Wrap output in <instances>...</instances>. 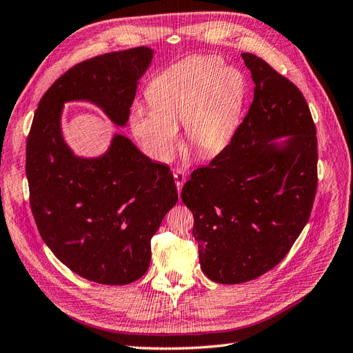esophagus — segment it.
<instances>
[{"label": "esophagus", "mask_w": 353, "mask_h": 353, "mask_svg": "<svg viewBox=\"0 0 353 353\" xmlns=\"http://www.w3.org/2000/svg\"><path fill=\"white\" fill-rule=\"evenodd\" d=\"M173 176H174V182H176V186H177V191L180 192V191H182V188H183L185 182H186V174H185V171H183V170H180V168H177V170H174V171H173Z\"/></svg>", "instance_id": "esophagus-1"}]
</instances>
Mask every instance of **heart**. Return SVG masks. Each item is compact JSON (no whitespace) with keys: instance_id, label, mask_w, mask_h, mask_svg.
<instances>
[{"instance_id":"b5f03b06","label":"heart","mask_w":353,"mask_h":353,"mask_svg":"<svg viewBox=\"0 0 353 353\" xmlns=\"http://www.w3.org/2000/svg\"><path fill=\"white\" fill-rule=\"evenodd\" d=\"M146 98L150 108L135 105L130 126L150 158L168 162L174 157L180 123L198 155L214 158L230 146L239 130L246 80L219 58L196 57L153 79Z\"/></svg>"}]
</instances>
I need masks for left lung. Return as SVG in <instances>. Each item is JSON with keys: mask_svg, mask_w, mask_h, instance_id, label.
<instances>
[{"mask_svg": "<svg viewBox=\"0 0 353 353\" xmlns=\"http://www.w3.org/2000/svg\"><path fill=\"white\" fill-rule=\"evenodd\" d=\"M241 58L254 103L230 146L182 189L203 273L223 285L263 276L288 255L318 188L316 126L301 90L256 55Z\"/></svg>", "mask_w": 353, "mask_h": 353, "instance_id": "8db88e82", "label": "left lung"}]
</instances>
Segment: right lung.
<instances>
[{"label":"right lung","mask_w":353,"mask_h":353,"mask_svg":"<svg viewBox=\"0 0 353 353\" xmlns=\"http://www.w3.org/2000/svg\"><path fill=\"white\" fill-rule=\"evenodd\" d=\"M153 50L140 46L86 59L44 94L26 140L30 204L41 239L62 264L103 285L146 273L150 240L177 203L168 165L114 134L98 158L76 157L62 137L64 103L89 101L123 126Z\"/></svg>","instance_id":"right-lung-1"}]
</instances>
